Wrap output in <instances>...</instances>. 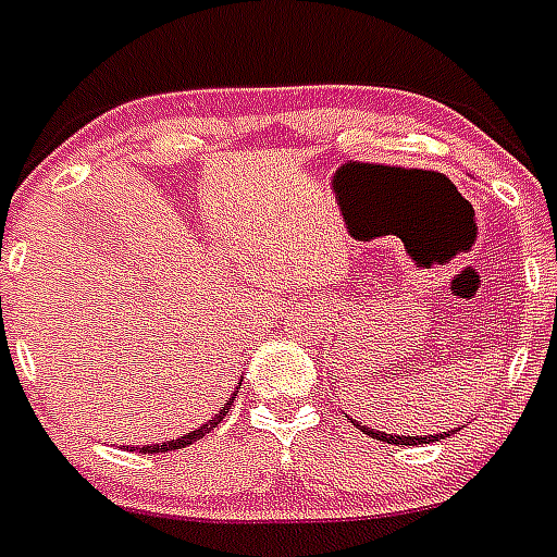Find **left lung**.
<instances>
[{
	"label": "left lung",
	"instance_id": "left-lung-1",
	"mask_svg": "<svg viewBox=\"0 0 557 557\" xmlns=\"http://www.w3.org/2000/svg\"><path fill=\"white\" fill-rule=\"evenodd\" d=\"M350 422L357 424V428L362 430V433H368L371 438H376V442H387V445H430V442H438V438L453 436V433L459 430L456 428V430H447V433H433V436H413V433H410V436H399V433H382V430L368 428V424L357 422V419H350Z\"/></svg>",
	"mask_w": 557,
	"mask_h": 557
}]
</instances>
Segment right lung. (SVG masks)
Masks as SVG:
<instances>
[{"label":"right lung","mask_w":557,"mask_h":557,"mask_svg":"<svg viewBox=\"0 0 557 557\" xmlns=\"http://www.w3.org/2000/svg\"><path fill=\"white\" fill-rule=\"evenodd\" d=\"M235 396H237V391H235V394H232V396H228L226 405H223V408L218 410V413H214L207 424H200V428L189 430L186 436H177V438H172V442H161V445L129 447V450H138V453H166V450H181V447L191 445V442H198V438H203V436H207V433H212V430L223 422V416L228 413V408H232V401H235Z\"/></svg>","instance_id":"1"}]
</instances>
